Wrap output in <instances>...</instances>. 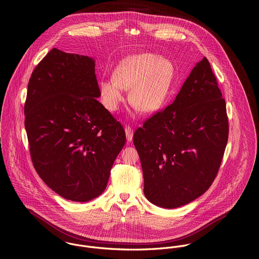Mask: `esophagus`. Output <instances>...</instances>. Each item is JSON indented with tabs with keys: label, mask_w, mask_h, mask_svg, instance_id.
Here are the masks:
<instances>
[{
	"label": "esophagus",
	"mask_w": 259,
	"mask_h": 259,
	"mask_svg": "<svg viewBox=\"0 0 259 259\" xmlns=\"http://www.w3.org/2000/svg\"><path fill=\"white\" fill-rule=\"evenodd\" d=\"M124 131H125V136H126V139L128 142H131L133 140V137H134V132H133V128L130 126V125H125L124 127Z\"/></svg>",
	"instance_id": "obj_1"
}]
</instances>
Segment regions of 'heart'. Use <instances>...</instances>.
<instances>
[{"instance_id": "b5f03b06", "label": "heart", "mask_w": 259, "mask_h": 259, "mask_svg": "<svg viewBox=\"0 0 259 259\" xmlns=\"http://www.w3.org/2000/svg\"><path fill=\"white\" fill-rule=\"evenodd\" d=\"M174 79L171 63L153 54L132 56L115 69L113 78L103 79L100 93L103 104L111 111L118 110L130 90V103L144 113L158 111L167 101Z\"/></svg>"}]
</instances>
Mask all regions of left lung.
Returning <instances> with one entry per match:
<instances>
[{
  "instance_id": "left-lung-1",
  "label": "left lung",
  "mask_w": 259,
  "mask_h": 259,
  "mask_svg": "<svg viewBox=\"0 0 259 259\" xmlns=\"http://www.w3.org/2000/svg\"><path fill=\"white\" fill-rule=\"evenodd\" d=\"M227 140L225 100L204 57L174 102L135 132L146 197L175 208L203 194L218 176Z\"/></svg>"
}]
</instances>
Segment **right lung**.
Returning a JSON list of instances; mask_svg holds the SVG:
<instances>
[{
	"label": "right lung",
	"instance_id": "add662e5",
	"mask_svg": "<svg viewBox=\"0 0 259 259\" xmlns=\"http://www.w3.org/2000/svg\"><path fill=\"white\" fill-rule=\"evenodd\" d=\"M95 61L56 48L28 84L25 127L34 167L62 197L84 202L107 187L125 133L96 98Z\"/></svg>",
	"mask_w": 259,
	"mask_h": 259
}]
</instances>
